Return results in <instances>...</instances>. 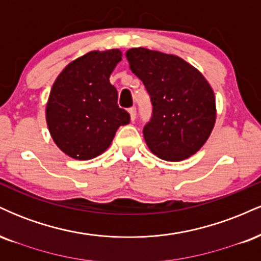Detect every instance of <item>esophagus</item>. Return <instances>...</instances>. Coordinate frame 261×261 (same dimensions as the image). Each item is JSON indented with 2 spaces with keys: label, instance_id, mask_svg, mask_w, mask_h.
I'll use <instances>...</instances> for the list:
<instances>
[{
  "label": "esophagus",
  "instance_id": "obj_1",
  "mask_svg": "<svg viewBox=\"0 0 261 261\" xmlns=\"http://www.w3.org/2000/svg\"><path fill=\"white\" fill-rule=\"evenodd\" d=\"M128 114H130L131 121L136 120V108H131V109L128 110Z\"/></svg>",
  "mask_w": 261,
  "mask_h": 261
}]
</instances>
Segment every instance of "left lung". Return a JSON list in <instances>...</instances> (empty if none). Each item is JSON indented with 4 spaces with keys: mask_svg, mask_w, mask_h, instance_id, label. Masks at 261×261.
<instances>
[{
    "mask_svg": "<svg viewBox=\"0 0 261 261\" xmlns=\"http://www.w3.org/2000/svg\"><path fill=\"white\" fill-rule=\"evenodd\" d=\"M125 56L151 95L153 114L143 127V137L152 153L169 162L195 154L211 135L217 116L207 80L172 54L133 47Z\"/></svg>",
    "mask_w": 261,
    "mask_h": 261,
    "instance_id": "obj_1",
    "label": "left lung"
}]
</instances>
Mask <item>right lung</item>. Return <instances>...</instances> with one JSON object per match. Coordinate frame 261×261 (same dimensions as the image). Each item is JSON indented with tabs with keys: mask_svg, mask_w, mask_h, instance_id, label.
I'll list each match as a JSON object with an SVG mask.
<instances>
[{
	"mask_svg": "<svg viewBox=\"0 0 261 261\" xmlns=\"http://www.w3.org/2000/svg\"><path fill=\"white\" fill-rule=\"evenodd\" d=\"M121 56L119 49L93 50L71 61L54 82L45 108L47 128L56 146L73 160L100 155L118 128L130 122L109 81Z\"/></svg>",
	"mask_w": 261,
	"mask_h": 261,
	"instance_id": "right-lung-1",
	"label": "right lung"
}]
</instances>
